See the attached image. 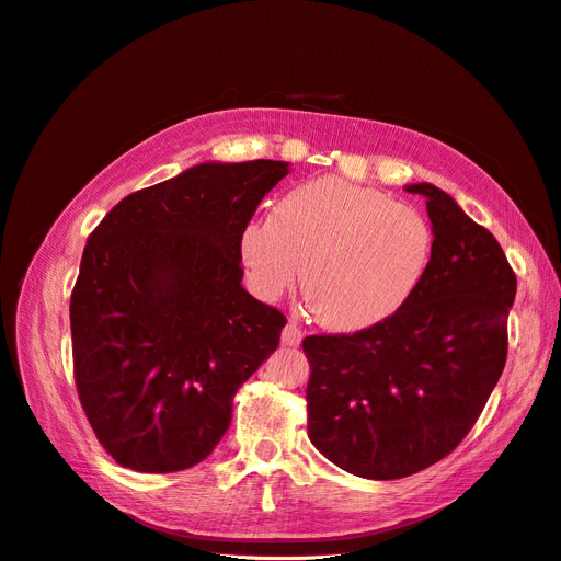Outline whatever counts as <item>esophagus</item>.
Wrapping results in <instances>:
<instances>
[{"label":"esophagus","mask_w":561,"mask_h":561,"mask_svg":"<svg viewBox=\"0 0 561 561\" xmlns=\"http://www.w3.org/2000/svg\"><path fill=\"white\" fill-rule=\"evenodd\" d=\"M300 339H304V334H300V327L296 322H289V324L282 329V343H284V346H298Z\"/></svg>","instance_id":"1"}]
</instances>
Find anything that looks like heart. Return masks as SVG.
Wrapping results in <instances>:
<instances>
[{
  "label": "heart",
  "mask_w": 561,
  "mask_h": 561,
  "mask_svg": "<svg viewBox=\"0 0 561 561\" xmlns=\"http://www.w3.org/2000/svg\"><path fill=\"white\" fill-rule=\"evenodd\" d=\"M431 227L420 210L375 186L320 178L284 194L270 220L239 237L241 261L261 296L300 284L314 318L332 332H363L403 308L431 261Z\"/></svg>",
  "instance_id": "b5f03b06"
}]
</instances>
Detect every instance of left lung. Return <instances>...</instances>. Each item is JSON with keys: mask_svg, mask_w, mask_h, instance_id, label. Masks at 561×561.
Wrapping results in <instances>:
<instances>
[{"mask_svg": "<svg viewBox=\"0 0 561 561\" xmlns=\"http://www.w3.org/2000/svg\"><path fill=\"white\" fill-rule=\"evenodd\" d=\"M431 261L391 320L355 334L306 336L308 436L329 462L391 481L436 465L462 440L507 360L516 277L505 251L428 182Z\"/></svg>", "mask_w": 561, "mask_h": 561, "instance_id": "1", "label": "left lung"}]
</instances>
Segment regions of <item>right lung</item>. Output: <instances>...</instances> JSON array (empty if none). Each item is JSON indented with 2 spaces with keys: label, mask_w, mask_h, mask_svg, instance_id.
<instances>
[{
  "label": "right lung",
  "mask_w": 561,
  "mask_h": 561,
  "mask_svg": "<svg viewBox=\"0 0 561 561\" xmlns=\"http://www.w3.org/2000/svg\"><path fill=\"white\" fill-rule=\"evenodd\" d=\"M284 161L198 163L125 196L90 234L70 296L80 403L121 467L206 459L284 314L241 286L239 237Z\"/></svg>",
  "instance_id": "obj_1"
}]
</instances>
